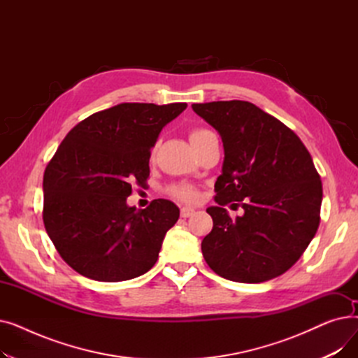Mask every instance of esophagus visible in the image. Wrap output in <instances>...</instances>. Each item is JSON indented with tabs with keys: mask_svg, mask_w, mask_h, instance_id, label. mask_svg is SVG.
<instances>
[{
	"mask_svg": "<svg viewBox=\"0 0 358 358\" xmlns=\"http://www.w3.org/2000/svg\"><path fill=\"white\" fill-rule=\"evenodd\" d=\"M193 215H194V209H192V208H182L181 209V217H184V219L190 217Z\"/></svg>",
	"mask_w": 358,
	"mask_h": 358,
	"instance_id": "obj_1",
	"label": "esophagus"
}]
</instances>
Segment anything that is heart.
I'll return each mask as SVG.
<instances>
[{
  "instance_id": "obj_1",
  "label": "heart",
  "mask_w": 358,
  "mask_h": 358,
  "mask_svg": "<svg viewBox=\"0 0 358 358\" xmlns=\"http://www.w3.org/2000/svg\"><path fill=\"white\" fill-rule=\"evenodd\" d=\"M204 131H209L206 129H194L190 134V141L193 142L196 138L203 135ZM169 194H173L174 197L184 200V201H194L197 199V192L190 185H174L169 189Z\"/></svg>"
}]
</instances>
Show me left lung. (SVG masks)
<instances>
[{"label":"left lung","instance_id":"obj_1","mask_svg":"<svg viewBox=\"0 0 358 358\" xmlns=\"http://www.w3.org/2000/svg\"><path fill=\"white\" fill-rule=\"evenodd\" d=\"M222 138L224 159L208 213L213 229L201 241L209 267L238 283H262L302 257L321 220L322 181L292 129L250 101L193 104ZM232 201H236L233 203ZM241 205L231 220L222 208Z\"/></svg>","mask_w":358,"mask_h":358}]
</instances>
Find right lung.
<instances>
[{"label": "right lung", "mask_w": 358, "mask_h": 358, "mask_svg": "<svg viewBox=\"0 0 358 358\" xmlns=\"http://www.w3.org/2000/svg\"><path fill=\"white\" fill-rule=\"evenodd\" d=\"M185 103H122L94 113L65 136L43 176L45 229L66 264L97 281H124L154 267L177 206L157 199L129 208L131 185L149 177L162 127Z\"/></svg>", "instance_id": "right-lung-1"}]
</instances>
